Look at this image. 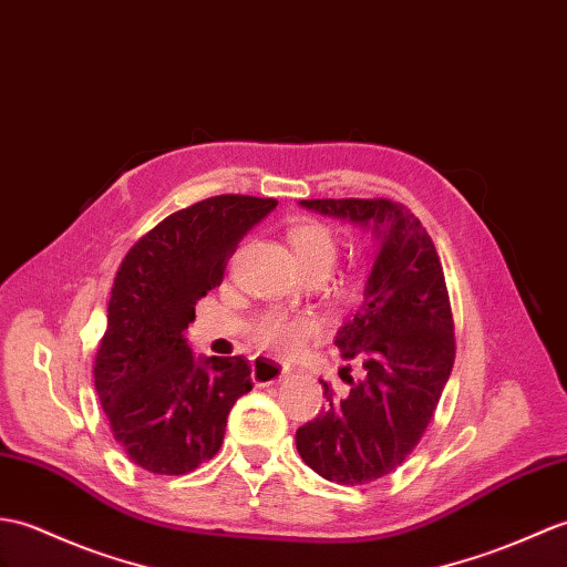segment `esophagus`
I'll return each instance as SVG.
<instances>
[{
	"label": "esophagus",
	"instance_id": "obj_1",
	"mask_svg": "<svg viewBox=\"0 0 567 567\" xmlns=\"http://www.w3.org/2000/svg\"><path fill=\"white\" fill-rule=\"evenodd\" d=\"M289 374V367L268 358H256L251 364V377L258 386H272Z\"/></svg>",
	"mask_w": 567,
	"mask_h": 567
}]
</instances>
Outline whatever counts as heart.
I'll use <instances>...</instances> for the list:
<instances>
[{"label":"heart","mask_w":567,"mask_h":567,"mask_svg":"<svg viewBox=\"0 0 567 567\" xmlns=\"http://www.w3.org/2000/svg\"><path fill=\"white\" fill-rule=\"evenodd\" d=\"M289 241L295 248V258L299 262V270H321L328 275L333 268L338 246L333 234L328 231L323 224L316 221H301L289 231ZM319 326L311 319H287L285 313H266L254 323V338L260 348H268L275 352H292L297 350L307 338H311Z\"/></svg>","instance_id":"heart-1"}]
</instances>
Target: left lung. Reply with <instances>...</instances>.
Instances as JSON below:
<instances>
[{
    "mask_svg": "<svg viewBox=\"0 0 567 567\" xmlns=\"http://www.w3.org/2000/svg\"><path fill=\"white\" fill-rule=\"evenodd\" d=\"M323 217L372 231L377 258L360 311L340 326L336 346L360 362L350 391L297 430L305 464L333 483L386 476L423 437L454 364V321L437 251L423 224L391 200H301ZM350 367L340 370L348 374Z\"/></svg>",
    "mask_w": 567,
    "mask_h": 567,
    "instance_id": "1",
    "label": "left lung"
}]
</instances>
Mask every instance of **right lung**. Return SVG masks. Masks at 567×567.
<instances>
[{
    "label": "right lung",
    "mask_w": 567,
    "mask_h": 567,
    "mask_svg": "<svg viewBox=\"0 0 567 567\" xmlns=\"http://www.w3.org/2000/svg\"><path fill=\"white\" fill-rule=\"evenodd\" d=\"M278 200L217 195L174 213L130 248L115 275L94 362L113 437L133 464L183 476L213 458L236 399L254 389L244 358H195V301Z\"/></svg>",
    "instance_id": "obj_1"
}]
</instances>
